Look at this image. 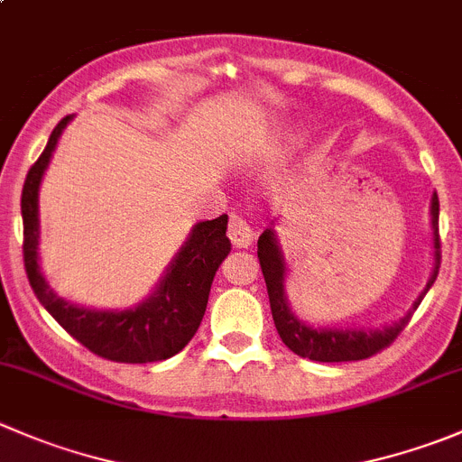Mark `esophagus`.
<instances>
[{
    "label": "esophagus",
    "instance_id": "34e87169",
    "mask_svg": "<svg viewBox=\"0 0 462 462\" xmlns=\"http://www.w3.org/2000/svg\"><path fill=\"white\" fill-rule=\"evenodd\" d=\"M227 236H230V241L235 248H248V245L253 244L254 232L244 217H239V214H232L230 223H227Z\"/></svg>",
    "mask_w": 462,
    "mask_h": 462
}]
</instances>
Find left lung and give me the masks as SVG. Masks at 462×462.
<instances>
[{"instance_id": "obj_1", "label": "left lung", "mask_w": 462, "mask_h": 462, "mask_svg": "<svg viewBox=\"0 0 462 462\" xmlns=\"http://www.w3.org/2000/svg\"><path fill=\"white\" fill-rule=\"evenodd\" d=\"M438 214H440V203H438V194L431 199V227H433V273L427 282V289L420 293V298L413 302V309L393 322L391 327L383 329H313L311 325H304L289 307V300L284 293V277H286V263L284 254H282L280 245H277L275 232L273 227H266L257 241V257L259 266H262L263 280H266L268 300H271V313L275 320L277 334H280L282 343L295 352L298 356L309 361H320V364H340V361H361L370 359L377 352L393 343L404 329L406 322L411 320L413 311L431 284L436 282L438 271H440V235H438Z\"/></svg>"}]
</instances>
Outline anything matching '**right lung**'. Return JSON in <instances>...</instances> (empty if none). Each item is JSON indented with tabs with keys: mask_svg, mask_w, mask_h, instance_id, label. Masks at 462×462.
<instances>
[{
	"mask_svg": "<svg viewBox=\"0 0 462 462\" xmlns=\"http://www.w3.org/2000/svg\"><path fill=\"white\" fill-rule=\"evenodd\" d=\"M69 119L67 115L53 128L42 155L26 173L24 189H22V223H24L22 253H24V268L31 289L42 307L56 318L58 325L94 355L117 364H153V361L169 359L194 338L203 320L212 280L230 253V239L226 236L227 214H221L214 221L196 223L189 239L169 266L164 280L160 282L153 295L137 307L124 311H97L58 298L49 289L38 263V191L58 137Z\"/></svg>",
	"mask_w": 462,
	"mask_h": 462,
	"instance_id": "add662e5",
	"label": "right lung"
}]
</instances>
